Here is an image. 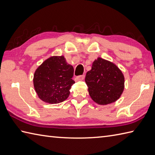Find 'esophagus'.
Wrapping results in <instances>:
<instances>
[{
	"label": "esophagus",
	"instance_id": "esophagus-1",
	"mask_svg": "<svg viewBox=\"0 0 155 155\" xmlns=\"http://www.w3.org/2000/svg\"><path fill=\"white\" fill-rule=\"evenodd\" d=\"M84 75H80V76H78V77H77L75 78V81H83L84 80Z\"/></svg>",
	"mask_w": 155,
	"mask_h": 155
}]
</instances>
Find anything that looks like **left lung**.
<instances>
[{
    "mask_svg": "<svg viewBox=\"0 0 155 155\" xmlns=\"http://www.w3.org/2000/svg\"><path fill=\"white\" fill-rule=\"evenodd\" d=\"M85 82L90 97L95 103L106 105L117 101L124 88L123 72L113 62L98 57L87 72Z\"/></svg>",
    "mask_w": 155,
    "mask_h": 155,
    "instance_id": "1",
    "label": "left lung"
}]
</instances>
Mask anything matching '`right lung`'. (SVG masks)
I'll list each match as a JSON object with an SVG mask.
<instances>
[{
    "label": "right lung",
    "instance_id": "obj_1",
    "mask_svg": "<svg viewBox=\"0 0 155 155\" xmlns=\"http://www.w3.org/2000/svg\"><path fill=\"white\" fill-rule=\"evenodd\" d=\"M72 66L66 62L64 56H53L45 60L35 71V90L41 100L50 104L65 101L75 82Z\"/></svg>",
    "mask_w": 155,
    "mask_h": 155
}]
</instances>
